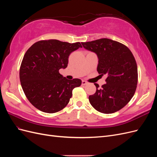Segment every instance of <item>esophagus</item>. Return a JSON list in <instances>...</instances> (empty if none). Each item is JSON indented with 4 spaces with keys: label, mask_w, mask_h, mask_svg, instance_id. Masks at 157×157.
<instances>
[{
    "label": "esophagus",
    "mask_w": 157,
    "mask_h": 157,
    "mask_svg": "<svg viewBox=\"0 0 157 157\" xmlns=\"http://www.w3.org/2000/svg\"><path fill=\"white\" fill-rule=\"evenodd\" d=\"M88 84V82L86 81H85V80H82V85H86Z\"/></svg>",
    "instance_id": "esophagus-1"
}]
</instances>
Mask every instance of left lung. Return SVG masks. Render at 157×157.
Listing matches in <instances>:
<instances>
[{"label":"left lung","instance_id":"obj_1","mask_svg":"<svg viewBox=\"0 0 157 157\" xmlns=\"http://www.w3.org/2000/svg\"><path fill=\"white\" fill-rule=\"evenodd\" d=\"M84 48L96 54L97 71L107 76L106 84L89 96V101L98 111L110 114L119 111L135 94L137 84V67L131 51L120 42L100 39L81 42Z\"/></svg>","mask_w":157,"mask_h":157}]
</instances>
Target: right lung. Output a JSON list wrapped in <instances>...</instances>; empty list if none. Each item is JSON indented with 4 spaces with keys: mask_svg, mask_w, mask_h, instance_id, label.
<instances>
[{
    "mask_svg": "<svg viewBox=\"0 0 157 157\" xmlns=\"http://www.w3.org/2000/svg\"><path fill=\"white\" fill-rule=\"evenodd\" d=\"M82 48L80 42L51 39L35 42L25 54L20 69L22 89L28 100L39 110L54 113L69 102L73 89L80 79L68 80L59 73L67 67L71 52Z\"/></svg>",
    "mask_w": 157,
    "mask_h": 157,
    "instance_id": "right-lung-1",
    "label": "right lung"
}]
</instances>
